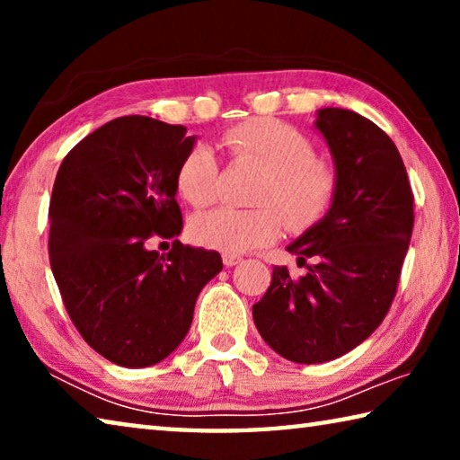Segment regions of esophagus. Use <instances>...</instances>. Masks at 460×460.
<instances>
[{
  "instance_id": "34e87169",
  "label": "esophagus",
  "mask_w": 460,
  "mask_h": 460,
  "mask_svg": "<svg viewBox=\"0 0 460 460\" xmlns=\"http://www.w3.org/2000/svg\"><path fill=\"white\" fill-rule=\"evenodd\" d=\"M243 261V258H239V255H233V253H225L223 255V263L227 268H233V266H237V263H241Z\"/></svg>"
}]
</instances>
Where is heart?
Listing matches in <instances>:
<instances>
[{
    "label": "heart",
    "mask_w": 460,
    "mask_h": 460,
    "mask_svg": "<svg viewBox=\"0 0 460 460\" xmlns=\"http://www.w3.org/2000/svg\"><path fill=\"white\" fill-rule=\"evenodd\" d=\"M221 144L241 160L263 170L253 194L255 208L219 207L200 213L190 223V235L200 245L227 253H247L276 241L284 217L294 229L316 223L332 202L337 172L314 146L292 126L276 119H253L225 131ZM176 189L192 207H207L219 194V162L211 147L194 146L176 170Z\"/></svg>",
    "instance_id": "1"
}]
</instances>
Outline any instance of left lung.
Segmentation results:
<instances>
[{
  "mask_svg": "<svg viewBox=\"0 0 460 460\" xmlns=\"http://www.w3.org/2000/svg\"><path fill=\"white\" fill-rule=\"evenodd\" d=\"M337 172L329 211L288 245L306 264L276 266L253 323L278 355L324 363L345 355L384 321L398 290L414 227V197L398 147L384 129L341 107L316 111Z\"/></svg>",
  "mask_w": 460,
  "mask_h": 460,
  "instance_id": "left-lung-1",
  "label": "left lung"
}]
</instances>
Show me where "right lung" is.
<instances>
[{
  "label": "right lung",
  "instance_id": "1",
  "mask_svg": "<svg viewBox=\"0 0 460 460\" xmlns=\"http://www.w3.org/2000/svg\"><path fill=\"white\" fill-rule=\"evenodd\" d=\"M197 136L128 115L81 139L58 168L49 253L81 337L115 365L150 367L190 329L202 288L223 270L217 252L182 245L176 170ZM152 234L174 238L160 256Z\"/></svg>",
  "mask_w": 460,
  "mask_h": 460
}]
</instances>
